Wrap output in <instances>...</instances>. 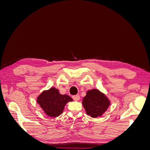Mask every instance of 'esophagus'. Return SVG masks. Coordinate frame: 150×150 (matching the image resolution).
<instances>
[{
	"mask_svg": "<svg viewBox=\"0 0 150 150\" xmlns=\"http://www.w3.org/2000/svg\"><path fill=\"white\" fill-rule=\"evenodd\" d=\"M72 99H74V101H78L79 99H80V96H79V95H78V94H77V95H74V96H72Z\"/></svg>",
	"mask_w": 150,
	"mask_h": 150,
	"instance_id": "obj_1",
	"label": "esophagus"
}]
</instances>
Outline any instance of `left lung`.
Listing matches in <instances>:
<instances>
[{"instance_id":"1","label":"left lung","mask_w":150,"mask_h":150,"mask_svg":"<svg viewBox=\"0 0 150 150\" xmlns=\"http://www.w3.org/2000/svg\"><path fill=\"white\" fill-rule=\"evenodd\" d=\"M110 104L105 95L95 89L88 91L83 100L86 113L93 117L101 116L106 111Z\"/></svg>"}]
</instances>
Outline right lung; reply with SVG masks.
<instances>
[{"label":"right lung","instance_id":"obj_1","mask_svg":"<svg viewBox=\"0 0 150 150\" xmlns=\"http://www.w3.org/2000/svg\"><path fill=\"white\" fill-rule=\"evenodd\" d=\"M72 101V99L70 96L61 94L54 88L43 91L37 100L44 112L50 117H57L61 115L67 103Z\"/></svg>","mask_w":150,"mask_h":150}]
</instances>
